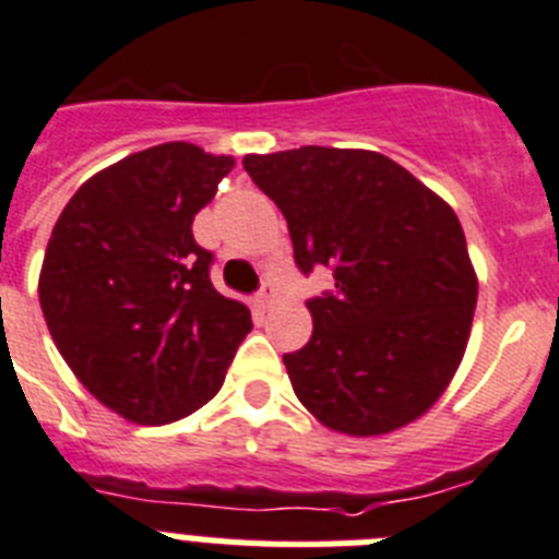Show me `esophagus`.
Listing matches in <instances>:
<instances>
[{
	"mask_svg": "<svg viewBox=\"0 0 559 559\" xmlns=\"http://www.w3.org/2000/svg\"><path fill=\"white\" fill-rule=\"evenodd\" d=\"M274 296H276V285L265 280V283L260 285V290H257V302H260V308L263 310H269L271 305H274Z\"/></svg>",
	"mask_w": 559,
	"mask_h": 559,
	"instance_id": "obj_1",
	"label": "esophagus"
}]
</instances>
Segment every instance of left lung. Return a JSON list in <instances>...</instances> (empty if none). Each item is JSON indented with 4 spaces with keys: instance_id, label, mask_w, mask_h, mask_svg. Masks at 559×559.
<instances>
[{
    "instance_id": "1",
    "label": "left lung",
    "mask_w": 559,
    "mask_h": 559,
    "mask_svg": "<svg viewBox=\"0 0 559 559\" xmlns=\"http://www.w3.org/2000/svg\"><path fill=\"white\" fill-rule=\"evenodd\" d=\"M243 167L283 210L296 269L333 271L335 288L308 299L313 335L283 355L296 397L349 437L426 414L462 360L478 296L456 212L374 151L305 145Z\"/></svg>"
}]
</instances>
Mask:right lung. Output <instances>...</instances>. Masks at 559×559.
<instances>
[{"label":"right lung","instance_id":"obj_1","mask_svg":"<svg viewBox=\"0 0 559 559\" xmlns=\"http://www.w3.org/2000/svg\"><path fill=\"white\" fill-rule=\"evenodd\" d=\"M235 167L165 142L106 167L69 199L44 254L38 299L58 353L100 403L142 426L201 408L251 330L212 288L192 218Z\"/></svg>","mask_w":559,"mask_h":559}]
</instances>
